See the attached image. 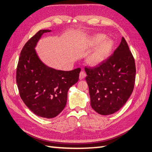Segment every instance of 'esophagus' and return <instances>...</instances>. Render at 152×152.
<instances>
[{"label": "esophagus", "instance_id": "obj_1", "mask_svg": "<svg viewBox=\"0 0 152 152\" xmlns=\"http://www.w3.org/2000/svg\"><path fill=\"white\" fill-rule=\"evenodd\" d=\"M86 76V73L84 71H81L80 73H79V79L80 80L83 79Z\"/></svg>", "mask_w": 152, "mask_h": 152}]
</instances>
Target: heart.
Masks as SVG:
<instances>
[{
  "label": "heart",
  "mask_w": 152,
  "mask_h": 152,
  "mask_svg": "<svg viewBox=\"0 0 152 152\" xmlns=\"http://www.w3.org/2000/svg\"><path fill=\"white\" fill-rule=\"evenodd\" d=\"M106 35L96 34L91 39V45L98 47L95 49L88 58V62L91 65H97L102 63L112 52L113 42L111 39H105Z\"/></svg>",
  "instance_id": "obj_1"
}]
</instances>
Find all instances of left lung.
<instances>
[{"mask_svg":"<svg viewBox=\"0 0 152 152\" xmlns=\"http://www.w3.org/2000/svg\"><path fill=\"white\" fill-rule=\"evenodd\" d=\"M85 71L92 108L103 115L118 111L132 94L136 78L134 59L125 39L107 60Z\"/></svg>","mask_w":152,"mask_h":152,"instance_id":"8db88e82","label":"left lung"}]
</instances>
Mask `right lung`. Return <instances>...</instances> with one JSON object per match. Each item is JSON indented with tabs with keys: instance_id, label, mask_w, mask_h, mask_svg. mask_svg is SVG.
<instances>
[{
	"instance_id": "obj_1",
	"label": "right lung",
	"mask_w": 152,
	"mask_h": 152,
	"mask_svg": "<svg viewBox=\"0 0 152 152\" xmlns=\"http://www.w3.org/2000/svg\"><path fill=\"white\" fill-rule=\"evenodd\" d=\"M50 30H40L23 48L16 70L20 97L37 116L51 118L65 107L68 89L79 80L80 68L58 70L47 66L39 57L35 48L41 37Z\"/></svg>"
}]
</instances>
